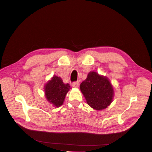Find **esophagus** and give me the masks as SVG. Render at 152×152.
Returning <instances> with one entry per match:
<instances>
[{"instance_id": "34e87169", "label": "esophagus", "mask_w": 152, "mask_h": 152, "mask_svg": "<svg viewBox=\"0 0 152 152\" xmlns=\"http://www.w3.org/2000/svg\"><path fill=\"white\" fill-rule=\"evenodd\" d=\"M79 85H80V83L78 81H77V82H73V83L72 84V86L73 87H75V88H78V87H79Z\"/></svg>"}]
</instances>
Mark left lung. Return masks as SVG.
Here are the masks:
<instances>
[{
  "instance_id": "8db88e82",
  "label": "left lung",
  "mask_w": 152,
  "mask_h": 152,
  "mask_svg": "<svg viewBox=\"0 0 152 152\" xmlns=\"http://www.w3.org/2000/svg\"><path fill=\"white\" fill-rule=\"evenodd\" d=\"M80 91L91 108L102 110L112 102L114 91L107 77L91 72L80 86Z\"/></svg>"
}]
</instances>
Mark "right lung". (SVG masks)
Instances as JSON below:
<instances>
[{
  "instance_id": "right-lung-1",
  "label": "right lung",
  "mask_w": 152,
  "mask_h": 152,
  "mask_svg": "<svg viewBox=\"0 0 152 152\" xmlns=\"http://www.w3.org/2000/svg\"><path fill=\"white\" fill-rule=\"evenodd\" d=\"M70 89V84H64L60 77L54 75L44 87L45 98L55 107H59Z\"/></svg>"
}]
</instances>
